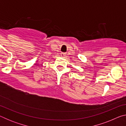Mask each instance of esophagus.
I'll use <instances>...</instances> for the list:
<instances>
[{
    "label": "esophagus",
    "instance_id": "1",
    "mask_svg": "<svg viewBox=\"0 0 126 126\" xmlns=\"http://www.w3.org/2000/svg\"><path fill=\"white\" fill-rule=\"evenodd\" d=\"M61 54V56H62V57H64L65 56V54H65V53H62Z\"/></svg>",
    "mask_w": 126,
    "mask_h": 126
}]
</instances>
